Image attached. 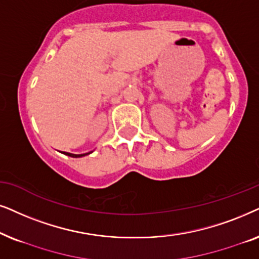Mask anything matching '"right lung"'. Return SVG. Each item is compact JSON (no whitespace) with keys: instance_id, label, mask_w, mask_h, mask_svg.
<instances>
[{"instance_id":"add662e5","label":"right lung","mask_w":259,"mask_h":259,"mask_svg":"<svg viewBox=\"0 0 259 259\" xmlns=\"http://www.w3.org/2000/svg\"><path fill=\"white\" fill-rule=\"evenodd\" d=\"M92 151H90V153H85V154H71V153H66V151H63V154L67 155V156H71V157H82V156H86V155L91 154Z\"/></svg>"}]
</instances>
